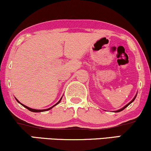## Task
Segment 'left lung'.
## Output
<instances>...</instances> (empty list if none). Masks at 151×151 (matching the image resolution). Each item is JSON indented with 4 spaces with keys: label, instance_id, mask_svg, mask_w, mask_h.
<instances>
[{
    "label": "left lung",
    "instance_id": "1",
    "mask_svg": "<svg viewBox=\"0 0 151 151\" xmlns=\"http://www.w3.org/2000/svg\"><path fill=\"white\" fill-rule=\"evenodd\" d=\"M137 94H136V95L134 96V98H133V99H132V101H130V102H129V103H128V104H127V105H125V106H124V107H122V109H119V110H117V111H113V112H115V113H118V112H120V111H123V110H124V109H125V108H126V107H127V106H129L130 104H132V102H133L134 101V99H136V97H137Z\"/></svg>",
    "mask_w": 151,
    "mask_h": 151
}]
</instances>
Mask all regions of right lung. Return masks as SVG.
Masks as SVG:
<instances>
[{"label": "right lung", "instance_id": "right-lung-1", "mask_svg": "<svg viewBox=\"0 0 151 151\" xmlns=\"http://www.w3.org/2000/svg\"><path fill=\"white\" fill-rule=\"evenodd\" d=\"M14 98H15V97H14ZM61 99H62V96H61V98L60 99V100H59V101L58 102H57V104H55V105H54V106H52V107H50V108H49V109H42V110H38V109H31V108H29V107H28V106H27L24 105V104H23L20 103V102H19V101H18V100H17V99H16V98H15V99L17 100V102H18V103H19L20 104H21V105H22V106H24V107H25V108H26V109H27L28 110H29V111H31V112H35V113H40V112H43V111H49V110H50V109H52V108H53L54 106H56V105H57V104H58L59 103V102H60V101H61Z\"/></svg>", "mask_w": 151, "mask_h": 151}]
</instances>
